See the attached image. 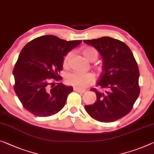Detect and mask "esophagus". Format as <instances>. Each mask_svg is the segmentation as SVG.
I'll list each match as a JSON object with an SVG mask.
<instances>
[{
    "label": "esophagus",
    "mask_w": 154,
    "mask_h": 154,
    "mask_svg": "<svg viewBox=\"0 0 154 154\" xmlns=\"http://www.w3.org/2000/svg\"><path fill=\"white\" fill-rule=\"evenodd\" d=\"M74 90L75 91L79 92V93H82V94L85 93V92L86 91V90H85V89H81V88H80V87H74Z\"/></svg>",
    "instance_id": "obj_1"
}]
</instances>
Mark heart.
<instances>
[{"label": "heart", "mask_w": 154, "mask_h": 154, "mask_svg": "<svg viewBox=\"0 0 154 154\" xmlns=\"http://www.w3.org/2000/svg\"><path fill=\"white\" fill-rule=\"evenodd\" d=\"M82 53L85 56V58L87 60L93 62L96 60L98 56V53L96 49L93 47H87L82 49ZM72 56V52H69L66 55L63 59V66L67 67L69 65V61ZM95 79L94 75L90 72H74L67 74L66 76V81L68 84L75 85L80 87H86L91 85Z\"/></svg>", "instance_id": "heart-1"}]
</instances>
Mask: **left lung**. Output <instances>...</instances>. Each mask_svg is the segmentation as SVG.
<instances>
[{"mask_svg": "<svg viewBox=\"0 0 154 154\" xmlns=\"http://www.w3.org/2000/svg\"><path fill=\"white\" fill-rule=\"evenodd\" d=\"M84 42L93 46L103 61L96 83L99 89H91L97 100L85 109L98 121L114 122L128 114L140 94L138 64L129 47L119 40L104 36Z\"/></svg>", "mask_w": 154, "mask_h": 154, "instance_id": "1", "label": "left lung"}]
</instances>
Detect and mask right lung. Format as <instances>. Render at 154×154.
<instances>
[{"mask_svg": "<svg viewBox=\"0 0 154 154\" xmlns=\"http://www.w3.org/2000/svg\"><path fill=\"white\" fill-rule=\"evenodd\" d=\"M82 41L59 38L52 35L38 37L23 47L13 70L14 89L23 107L36 116L56 114L65 105L72 87L63 83L58 75L64 56Z\"/></svg>", "mask_w": 154, "mask_h": 154, "instance_id": "add662e5", "label": "right lung"}]
</instances>
